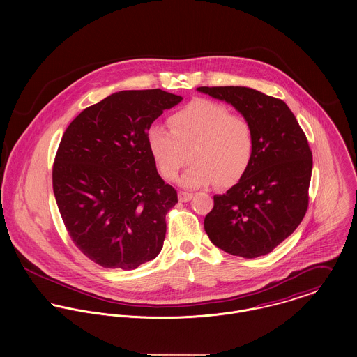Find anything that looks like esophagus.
<instances>
[{"label":"esophagus","mask_w":357,"mask_h":357,"mask_svg":"<svg viewBox=\"0 0 357 357\" xmlns=\"http://www.w3.org/2000/svg\"><path fill=\"white\" fill-rule=\"evenodd\" d=\"M192 197H194V194H191V192H184V191L178 192V201L180 202H188V201L192 199Z\"/></svg>","instance_id":"34e87169"}]
</instances>
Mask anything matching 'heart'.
<instances>
[{
    "instance_id": "obj_1",
    "label": "heart",
    "mask_w": 357,
    "mask_h": 357,
    "mask_svg": "<svg viewBox=\"0 0 357 357\" xmlns=\"http://www.w3.org/2000/svg\"><path fill=\"white\" fill-rule=\"evenodd\" d=\"M170 130L151 126L146 139L160 174L174 180L190 159L192 165L180 178L187 188H204L220 181L229 187L248 172L255 153L250 122L228 107L195 99L173 112Z\"/></svg>"
}]
</instances>
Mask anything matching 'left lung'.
Here are the masks:
<instances>
[{"mask_svg":"<svg viewBox=\"0 0 357 357\" xmlns=\"http://www.w3.org/2000/svg\"><path fill=\"white\" fill-rule=\"evenodd\" d=\"M232 104L252 125L255 153L245 176L214 195L204 231L225 253L255 258L271 253L300 225L307 208L312 151L287 104L245 86H201Z\"/></svg>","mask_w":357,"mask_h":357,"instance_id":"obj_1","label":"left lung"}]
</instances>
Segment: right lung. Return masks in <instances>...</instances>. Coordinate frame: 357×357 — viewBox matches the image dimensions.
Here are the masks:
<instances>
[{
  "label": "right lung",
  "instance_id": "add662e5",
  "mask_svg": "<svg viewBox=\"0 0 357 357\" xmlns=\"http://www.w3.org/2000/svg\"><path fill=\"white\" fill-rule=\"evenodd\" d=\"M183 100L160 91H121L85 108L59 144L52 183L75 246L104 268L130 271L160 253L177 191L149 150L153 121Z\"/></svg>",
  "mask_w": 357,
  "mask_h": 357
}]
</instances>
